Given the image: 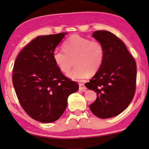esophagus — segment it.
<instances>
[{
  "label": "esophagus",
  "instance_id": "obj_1",
  "mask_svg": "<svg viewBox=\"0 0 149 149\" xmlns=\"http://www.w3.org/2000/svg\"><path fill=\"white\" fill-rule=\"evenodd\" d=\"M79 90L83 92H85L87 91V88L85 86L84 84H79Z\"/></svg>",
  "mask_w": 149,
  "mask_h": 149
}]
</instances>
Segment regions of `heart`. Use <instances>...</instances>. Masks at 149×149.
<instances>
[{
  "label": "heart",
  "instance_id": "obj_1",
  "mask_svg": "<svg viewBox=\"0 0 149 149\" xmlns=\"http://www.w3.org/2000/svg\"><path fill=\"white\" fill-rule=\"evenodd\" d=\"M105 51L98 41H91L79 35H73L63 45V49H56L52 58L60 71L68 72L75 60L76 68L68 74L74 81H82L99 71L104 62Z\"/></svg>",
  "mask_w": 149,
  "mask_h": 149
}]
</instances>
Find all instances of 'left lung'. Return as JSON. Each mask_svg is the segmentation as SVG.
<instances>
[{"mask_svg":"<svg viewBox=\"0 0 149 149\" xmlns=\"http://www.w3.org/2000/svg\"><path fill=\"white\" fill-rule=\"evenodd\" d=\"M92 36L103 45L105 56L99 71L85 85L97 93V99L89 106L91 111L106 119L120 114L132 101L137 65L125 44L114 34L99 30Z\"/></svg>","mask_w":149,"mask_h":149,"instance_id":"left-lung-1","label":"left lung"}]
</instances>
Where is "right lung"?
<instances>
[{
  "instance_id": "obj_1",
  "label": "right lung",
  "mask_w": 149,
  "mask_h": 149,
  "mask_svg": "<svg viewBox=\"0 0 149 149\" xmlns=\"http://www.w3.org/2000/svg\"><path fill=\"white\" fill-rule=\"evenodd\" d=\"M65 34L36 37L15 60L12 83L17 99L25 112L40 122L59 119L66 108L68 96L79 89L77 83L65 77L52 58Z\"/></svg>"
}]
</instances>
